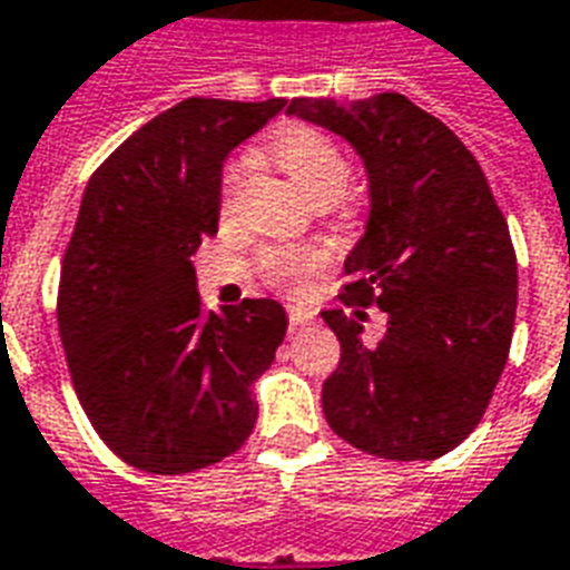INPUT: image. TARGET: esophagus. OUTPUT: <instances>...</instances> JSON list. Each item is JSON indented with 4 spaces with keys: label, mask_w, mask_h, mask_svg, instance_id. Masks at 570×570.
I'll list each match as a JSON object with an SVG mask.
<instances>
[{
    "label": "esophagus",
    "mask_w": 570,
    "mask_h": 570,
    "mask_svg": "<svg viewBox=\"0 0 570 570\" xmlns=\"http://www.w3.org/2000/svg\"><path fill=\"white\" fill-rule=\"evenodd\" d=\"M288 322L291 327H303L313 322V309H306V306H288Z\"/></svg>",
    "instance_id": "obj_1"
}]
</instances>
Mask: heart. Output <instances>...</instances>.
<instances>
[{
  "label": "heart",
  "mask_w": 570,
  "mask_h": 570,
  "mask_svg": "<svg viewBox=\"0 0 570 570\" xmlns=\"http://www.w3.org/2000/svg\"><path fill=\"white\" fill-rule=\"evenodd\" d=\"M267 154L273 164L291 178V185L313 203L340 197L348 181V160L343 148L318 127L309 124H285L269 136ZM245 160H230L222 176V203L227 206L236 185L243 178ZM264 276L273 285H294L313 276L322 267V257L313 248H269L261 257Z\"/></svg>",
  "instance_id": "1"
}]
</instances>
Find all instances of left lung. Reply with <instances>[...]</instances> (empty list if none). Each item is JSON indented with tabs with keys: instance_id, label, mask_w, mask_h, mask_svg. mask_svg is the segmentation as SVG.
Masks as SVG:
<instances>
[{
	"instance_id": "obj_1",
	"label": "left lung",
	"mask_w": 570,
	"mask_h": 570,
	"mask_svg": "<svg viewBox=\"0 0 570 570\" xmlns=\"http://www.w3.org/2000/svg\"><path fill=\"white\" fill-rule=\"evenodd\" d=\"M285 111L343 136L371 178L340 309L322 313L343 348L322 389L327 425L380 459H440L480 425L510 355L517 252L504 212L459 136L404 94L297 97ZM371 305L386 315L376 347L363 343Z\"/></svg>"
}]
</instances>
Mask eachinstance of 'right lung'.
Returning <instances> with one entry per match:
<instances>
[{"mask_svg": "<svg viewBox=\"0 0 570 570\" xmlns=\"http://www.w3.org/2000/svg\"><path fill=\"white\" fill-rule=\"evenodd\" d=\"M282 109L190 97L87 181L57 322L90 425L139 471L209 468L255 428L252 385L285 340V309L269 297L203 309L190 257L218 234L224 157Z\"/></svg>", "mask_w": 570, "mask_h": 570, "instance_id": "obj_1", "label": "right lung"}]
</instances>
